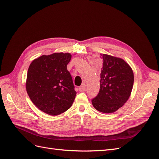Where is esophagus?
<instances>
[{"label":"esophagus","mask_w":159,"mask_h":159,"mask_svg":"<svg viewBox=\"0 0 159 159\" xmlns=\"http://www.w3.org/2000/svg\"><path fill=\"white\" fill-rule=\"evenodd\" d=\"M79 91H86V87H85V84H82L81 85L80 87L79 88Z\"/></svg>","instance_id":"esophagus-1"}]
</instances>
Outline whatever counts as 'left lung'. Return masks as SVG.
Returning a JSON list of instances; mask_svg holds the SVG:
<instances>
[{
    "label": "left lung",
    "instance_id": "left-lung-1",
    "mask_svg": "<svg viewBox=\"0 0 159 159\" xmlns=\"http://www.w3.org/2000/svg\"><path fill=\"white\" fill-rule=\"evenodd\" d=\"M100 54L103 59L100 89L91 102L99 111L112 113L123 107L129 99L133 86L134 74L131 66L124 60Z\"/></svg>",
    "mask_w": 159,
    "mask_h": 159
}]
</instances>
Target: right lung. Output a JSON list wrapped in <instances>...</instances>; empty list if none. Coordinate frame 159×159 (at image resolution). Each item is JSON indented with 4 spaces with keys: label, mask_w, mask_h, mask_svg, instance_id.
Instances as JSON below:
<instances>
[{
    "label": "right lung",
    "mask_w": 159,
    "mask_h": 159,
    "mask_svg": "<svg viewBox=\"0 0 159 159\" xmlns=\"http://www.w3.org/2000/svg\"><path fill=\"white\" fill-rule=\"evenodd\" d=\"M70 53L57 52L34 59L28 70L26 88L30 99L42 111L58 115L71 107L76 95L67 70Z\"/></svg>",
    "instance_id": "right-lung-1"
}]
</instances>
